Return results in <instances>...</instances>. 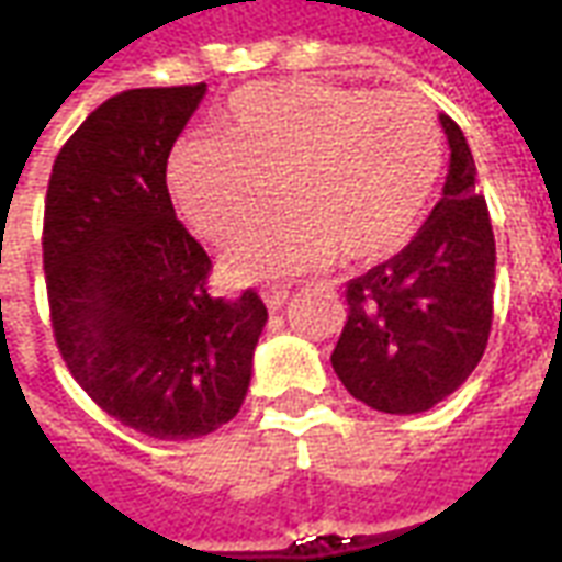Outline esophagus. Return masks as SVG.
Returning <instances> with one entry per match:
<instances>
[{
	"mask_svg": "<svg viewBox=\"0 0 562 562\" xmlns=\"http://www.w3.org/2000/svg\"><path fill=\"white\" fill-rule=\"evenodd\" d=\"M261 297H265L268 310H280L285 304V297H289V285H265Z\"/></svg>",
	"mask_w": 562,
	"mask_h": 562,
	"instance_id": "34e87169",
	"label": "esophagus"
}]
</instances>
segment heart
Wrapping results in <instances>:
<instances>
[{"label":"heart","mask_w":562,"mask_h":562,"mask_svg":"<svg viewBox=\"0 0 562 562\" xmlns=\"http://www.w3.org/2000/svg\"><path fill=\"white\" fill-rule=\"evenodd\" d=\"M220 138H189L168 159V189L207 240L240 232L268 201L282 204L228 249L234 277H285L370 258L409 234L442 168L430 108L406 92L328 80H268L234 92Z\"/></svg>","instance_id":"obj_1"}]
</instances>
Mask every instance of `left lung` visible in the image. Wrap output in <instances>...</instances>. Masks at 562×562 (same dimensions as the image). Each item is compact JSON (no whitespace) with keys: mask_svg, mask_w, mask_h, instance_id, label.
<instances>
[{"mask_svg":"<svg viewBox=\"0 0 562 562\" xmlns=\"http://www.w3.org/2000/svg\"><path fill=\"white\" fill-rule=\"evenodd\" d=\"M442 198L401 252L346 285L330 355L355 401L391 415L434 409L482 361L494 318L496 244L470 144L451 116Z\"/></svg>","mask_w":562,"mask_h":562,"instance_id":"obj_1","label":"left lung"}]
</instances>
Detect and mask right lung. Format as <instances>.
<instances>
[{
	"instance_id": "obj_1",
	"label": "right lung",
	"mask_w": 562,
	"mask_h": 562,
	"mask_svg": "<svg viewBox=\"0 0 562 562\" xmlns=\"http://www.w3.org/2000/svg\"><path fill=\"white\" fill-rule=\"evenodd\" d=\"M207 83L126 90L59 149L44 201V277L63 361L104 413L168 442L240 409L268 306L210 294V256L173 216V140Z\"/></svg>"
}]
</instances>
